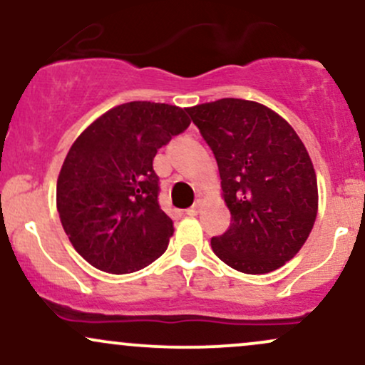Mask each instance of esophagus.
Masks as SVG:
<instances>
[{"label":"esophagus","instance_id":"esophagus-1","mask_svg":"<svg viewBox=\"0 0 365 365\" xmlns=\"http://www.w3.org/2000/svg\"><path fill=\"white\" fill-rule=\"evenodd\" d=\"M200 204H202V200H200V199H197L195 202H194V206L187 209V211H185V215H188V216H195L197 212H199V207H200Z\"/></svg>","mask_w":365,"mask_h":365}]
</instances>
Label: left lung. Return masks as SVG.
Returning <instances> with one entry per match:
<instances>
[{
	"instance_id": "obj_1",
	"label": "left lung",
	"mask_w": 365,
	"mask_h": 365,
	"mask_svg": "<svg viewBox=\"0 0 365 365\" xmlns=\"http://www.w3.org/2000/svg\"><path fill=\"white\" fill-rule=\"evenodd\" d=\"M215 154L232 223L211 238L233 269L264 274L302 249L317 215V180L295 130L273 110L226 98L188 108Z\"/></svg>"
}]
</instances>
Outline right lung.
Returning <instances> with one entry per match:
<instances>
[{"instance_id":"1","label":"right lung","mask_w":365,"mask_h":365,"mask_svg":"<svg viewBox=\"0 0 365 365\" xmlns=\"http://www.w3.org/2000/svg\"><path fill=\"white\" fill-rule=\"evenodd\" d=\"M190 125L170 104H120L81 133L66 154L56 185L63 230L98 269L125 274L165 254L173 221L158 202V149Z\"/></svg>"}]
</instances>
